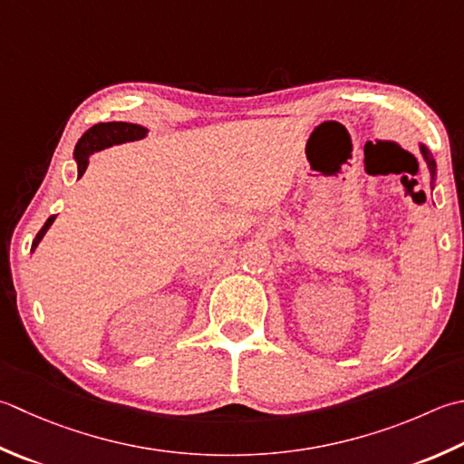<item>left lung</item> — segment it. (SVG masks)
Returning a JSON list of instances; mask_svg holds the SVG:
<instances>
[{"label": "left lung", "instance_id": "8db88e82", "mask_svg": "<svg viewBox=\"0 0 464 464\" xmlns=\"http://www.w3.org/2000/svg\"><path fill=\"white\" fill-rule=\"evenodd\" d=\"M420 152H422V157H424V160H426V165H429V169H430V177H432V180H434V177H437V162H434L432 154L429 152V149L424 147V144H420Z\"/></svg>", "mask_w": 464, "mask_h": 464}]
</instances>
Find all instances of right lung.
Wrapping results in <instances>:
<instances>
[{
    "label": "right lung",
    "mask_w": 464,
    "mask_h": 464,
    "mask_svg": "<svg viewBox=\"0 0 464 464\" xmlns=\"http://www.w3.org/2000/svg\"><path fill=\"white\" fill-rule=\"evenodd\" d=\"M147 132L149 130L144 129V126L132 124V122H98V124H94L92 129H88L84 134H82V139L78 140L76 149H74V159L78 162V177L86 170L88 159L92 157L94 152L112 147V144L140 140L147 136ZM53 219H56V215H52L50 219L44 223L40 233L35 235V239L32 243V251H35V247H38V243L44 239V235L50 229Z\"/></svg>",
    "instance_id": "obj_1"
}]
</instances>
